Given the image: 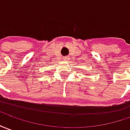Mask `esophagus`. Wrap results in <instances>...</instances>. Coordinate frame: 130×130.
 I'll list each match as a JSON object with an SVG mask.
<instances>
[{"mask_svg":"<svg viewBox=\"0 0 130 130\" xmlns=\"http://www.w3.org/2000/svg\"><path fill=\"white\" fill-rule=\"evenodd\" d=\"M69 59V57H67V56L63 57V60H65V61H68Z\"/></svg>","mask_w":130,"mask_h":130,"instance_id":"34e87169","label":"esophagus"}]
</instances>
